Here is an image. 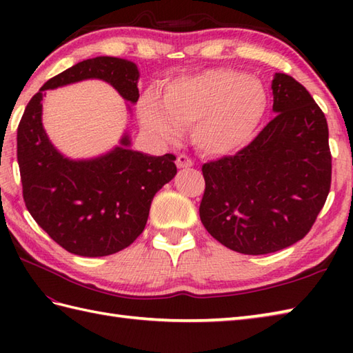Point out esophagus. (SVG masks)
<instances>
[{
  "label": "esophagus",
  "instance_id": "34e87169",
  "mask_svg": "<svg viewBox=\"0 0 353 353\" xmlns=\"http://www.w3.org/2000/svg\"><path fill=\"white\" fill-rule=\"evenodd\" d=\"M192 159L190 156H186V154H179L177 156V159H176V165H177V168H190V167H192Z\"/></svg>",
  "mask_w": 353,
  "mask_h": 353
}]
</instances>
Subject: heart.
I'll return each instance as SVG.
<instances>
[{
	"instance_id": "b5f03b06",
	"label": "heart",
	"mask_w": 353,
	"mask_h": 353,
	"mask_svg": "<svg viewBox=\"0 0 353 353\" xmlns=\"http://www.w3.org/2000/svg\"><path fill=\"white\" fill-rule=\"evenodd\" d=\"M267 109L259 81L234 70H209L172 81L165 97L148 91L138 104L142 127L163 141H174L183 125H194V142L209 154H229L244 147Z\"/></svg>"
}]
</instances>
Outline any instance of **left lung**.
<instances>
[{
  "mask_svg": "<svg viewBox=\"0 0 353 353\" xmlns=\"http://www.w3.org/2000/svg\"><path fill=\"white\" fill-rule=\"evenodd\" d=\"M270 121L236 154L206 162L200 220L216 241L267 254L308 234L331 190L332 156L325 114L311 94L276 72Z\"/></svg>",
  "mask_w": 353,
  "mask_h": 353,
  "instance_id": "obj_1",
  "label": "left lung"
}]
</instances>
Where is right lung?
Here are the masks:
<instances>
[{
    "mask_svg": "<svg viewBox=\"0 0 353 353\" xmlns=\"http://www.w3.org/2000/svg\"><path fill=\"white\" fill-rule=\"evenodd\" d=\"M88 79L114 86L124 100L139 99L137 65L100 56L57 74L32 97L18 125L22 196L51 239L79 256H108L144 230L154 194L176 176V156H148L130 148L129 134L112 152L72 161L59 153L42 125L43 91Z\"/></svg>",
    "mask_w": 353,
    "mask_h": 353,
    "instance_id": "add662e5",
    "label": "right lung"
}]
</instances>
